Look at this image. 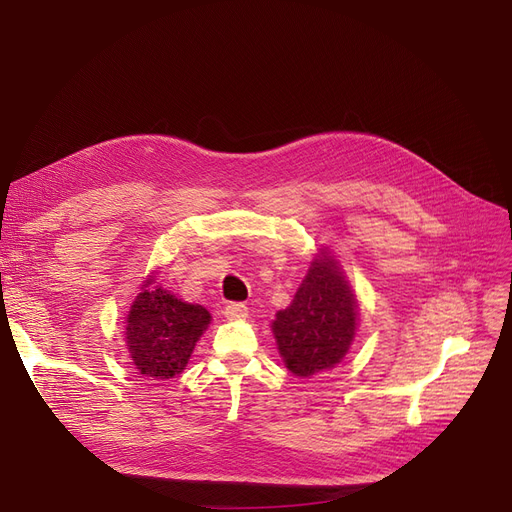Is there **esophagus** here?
Segmentation results:
<instances>
[{"mask_svg": "<svg viewBox=\"0 0 512 512\" xmlns=\"http://www.w3.org/2000/svg\"><path fill=\"white\" fill-rule=\"evenodd\" d=\"M224 315L230 321H238V319H245L249 315V309H247V305H242V303H228L224 307Z\"/></svg>", "mask_w": 512, "mask_h": 512, "instance_id": "esophagus-1", "label": "esophagus"}]
</instances>
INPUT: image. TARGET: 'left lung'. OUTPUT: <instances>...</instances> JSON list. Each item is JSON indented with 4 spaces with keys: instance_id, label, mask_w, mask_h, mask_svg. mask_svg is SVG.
<instances>
[{
    "instance_id": "1",
    "label": "left lung",
    "mask_w": 512,
    "mask_h": 512,
    "mask_svg": "<svg viewBox=\"0 0 512 512\" xmlns=\"http://www.w3.org/2000/svg\"><path fill=\"white\" fill-rule=\"evenodd\" d=\"M357 319V297L340 263L328 249H319L292 303L272 321L286 369L311 378L336 367L355 340Z\"/></svg>"
}]
</instances>
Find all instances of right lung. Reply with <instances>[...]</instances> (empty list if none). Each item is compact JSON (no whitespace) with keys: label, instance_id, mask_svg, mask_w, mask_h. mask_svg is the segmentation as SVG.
<instances>
[{"label":"right lung","instance_id":"1","mask_svg":"<svg viewBox=\"0 0 512 512\" xmlns=\"http://www.w3.org/2000/svg\"><path fill=\"white\" fill-rule=\"evenodd\" d=\"M211 324V313L178 299L147 276L126 315V348L132 365L147 380H170L182 373L195 344Z\"/></svg>","mask_w":512,"mask_h":512}]
</instances>
